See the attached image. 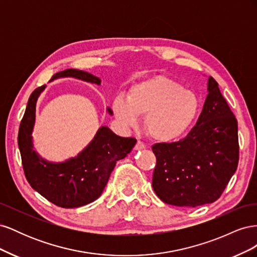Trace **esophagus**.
I'll list each match as a JSON object with an SVG mask.
<instances>
[{
  "instance_id": "34e87169",
  "label": "esophagus",
  "mask_w": 257,
  "mask_h": 257,
  "mask_svg": "<svg viewBox=\"0 0 257 257\" xmlns=\"http://www.w3.org/2000/svg\"><path fill=\"white\" fill-rule=\"evenodd\" d=\"M145 144L143 143V142H141V141H138L137 143H136V145H135V147H134V149L135 150H142V149H145Z\"/></svg>"
}]
</instances>
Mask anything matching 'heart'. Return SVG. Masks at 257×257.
Segmentation results:
<instances>
[{
  "label": "heart",
  "mask_w": 257,
  "mask_h": 257,
  "mask_svg": "<svg viewBox=\"0 0 257 257\" xmlns=\"http://www.w3.org/2000/svg\"><path fill=\"white\" fill-rule=\"evenodd\" d=\"M200 102L191 90L165 76H155L132 85L127 98L114 97L112 110L123 126H136L146 116L147 133L157 142L170 143L182 137L197 118Z\"/></svg>",
  "instance_id": "1"
}]
</instances>
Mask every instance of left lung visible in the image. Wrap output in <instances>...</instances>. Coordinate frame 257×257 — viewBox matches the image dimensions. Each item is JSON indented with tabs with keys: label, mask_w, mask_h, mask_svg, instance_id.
Listing matches in <instances>:
<instances>
[{
	"label": "left lung",
	"mask_w": 257,
	"mask_h": 257,
	"mask_svg": "<svg viewBox=\"0 0 257 257\" xmlns=\"http://www.w3.org/2000/svg\"><path fill=\"white\" fill-rule=\"evenodd\" d=\"M152 151V186L162 201L197 207L220 198L238 166V123L212 77L196 125L181 141L155 144Z\"/></svg>",
	"instance_id": "8db88e82"
}]
</instances>
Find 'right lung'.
<instances>
[{"label": "right lung", "mask_w": 257, "mask_h": 257, "mask_svg": "<svg viewBox=\"0 0 257 257\" xmlns=\"http://www.w3.org/2000/svg\"><path fill=\"white\" fill-rule=\"evenodd\" d=\"M63 77L100 84L98 77L73 68L53 75L51 81ZM45 88L46 85H42L30 95L19 127L18 146L26 178L35 191L59 207L78 208L88 205L100 196L116 161L125 158L137 141L133 137L118 136L109 127L102 126L76 158L62 163L44 160L33 149L32 132L37 98ZM107 110L112 114L110 108Z\"/></svg>", "instance_id": "1"}]
</instances>
